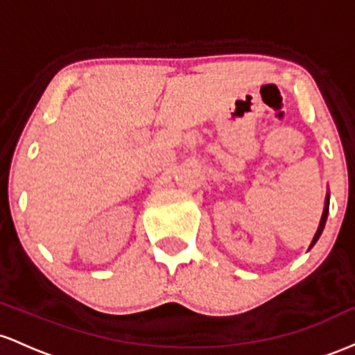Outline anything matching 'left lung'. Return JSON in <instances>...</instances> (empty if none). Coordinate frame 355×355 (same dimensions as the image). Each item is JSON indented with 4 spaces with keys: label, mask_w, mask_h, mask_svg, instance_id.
<instances>
[{
    "label": "left lung",
    "mask_w": 355,
    "mask_h": 355,
    "mask_svg": "<svg viewBox=\"0 0 355 355\" xmlns=\"http://www.w3.org/2000/svg\"><path fill=\"white\" fill-rule=\"evenodd\" d=\"M329 199H330V194L327 193V198H325V206H324V213H322V218H320V225H318V228H317V233H315V236H313V240H312V245H310V248H312V246H313V245H315V243H317V240H318V238H320L322 231H324L325 221H327V216H329Z\"/></svg>",
    "instance_id": "obj_1"
}]
</instances>
